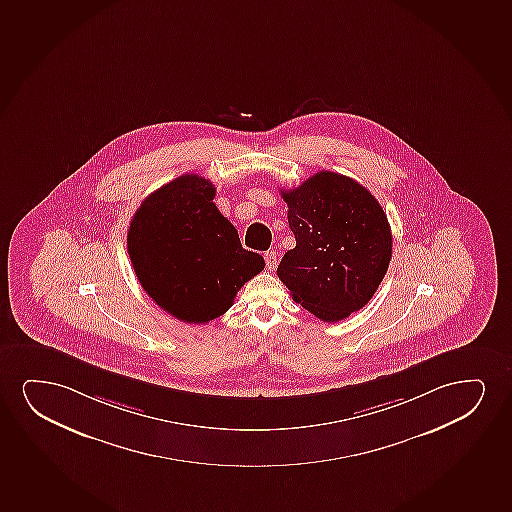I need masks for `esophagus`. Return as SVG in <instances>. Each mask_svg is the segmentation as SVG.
<instances>
[{"instance_id":"obj_1","label":"esophagus","mask_w":512,"mask_h":512,"mask_svg":"<svg viewBox=\"0 0 512 512\" xmlns=\"http://www.w3.org/2000/svg\"><path fill=\"white\" fill-rule=\"evenodd\" d=\"M264 260H266V267L269 271H274L276 266H278V255H276L274 250L264 253Z\"/></svg>"}]
</instances>
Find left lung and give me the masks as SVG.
Segmentation results:
<instances>
[{"label":"left lung","instance_id":"obj_1","mask_svg":"<svg viewBox=\"0 0 512 512\" xmlns=\"http://www.w3.org/2000/svg\"><path fill=\"white\" fill-rule=\"evenodd\" d=\"M281 196L297 245L279 262L278 276L292 299L326 323L366 306L392 253L379 201L356 180L326 170Z\"/></svg>","mask_w":512,"mask_h":512}]
</instances>
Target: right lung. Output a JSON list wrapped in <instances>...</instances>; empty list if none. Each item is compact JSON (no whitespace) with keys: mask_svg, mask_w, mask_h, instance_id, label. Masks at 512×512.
I'll use <instances>...</instances> for the list:
<instances>
[{"mask_svg":"<svg viewBox=\"0 0 512 512\" xmlns=\"http://www.w3.org/2000/svg\"><path fill=\"white\" fill-rule=\"evenodd\" d=\"M213 198L210 180L180 175L142 201L128 229V255L144 292L184 323L222 316L266 266L241 246Z\"/></svg>","mask_w":512,"mask_h":512,"instance_id":"1","label":"right lung"}]
</instances>
